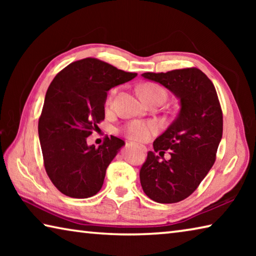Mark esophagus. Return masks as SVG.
<instances>
[{
	"label": "esophagus",
	"instance_id": "esophagus-1",
	"mask_svg": "<svg viewBox=\"0 0 256 256\" xmlns=\"http://www.w3.org/2000/svg\"><path fill=\"white\" fill-rule=\"evenodd\" d=\"M128 146H130V144H128ZM132 146V144H131ZM142 151H146V148H144V146H141V148H140Z\"/></svg>",
	"mask_w": 256,
	"mask_h": 256
}]
</instances>
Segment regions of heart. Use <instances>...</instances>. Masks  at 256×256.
I'll use <instances>...</instances> for the list:
<instances>
[{"label": "heart", "mask_w": 256, "mask_h": 256, "mask_svg": "<svg viewBox=\"0 0 256 256\" xmlns=\"http://www.w3.org/2000/svg\"><path fill=\"white\" fill-rule=\"evenodd\" d=\"M140 94L142 100L150 97L162 96L166 98V92L164 90L154 84H142L140 88ZM116 94V89L112 90L110 97L107 99V104H110L112 100V97ZM158 131V125L154 122H142V120H133V122L128 123L124 128V134L128 138L136 142H146L154 136V134Z\"/></svg>", "instance_id": "heart-1"}]
</instances>
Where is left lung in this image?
<instances>
[{"mask_svg":"<svg viewBox=\"0 0 256 256\" xmlns=\"http://www.w3.org/2000/svg\"><path fill=\"white\" fill-rule=\"evenodd\" d=\"M141 76L174 94L180 107L177 118L154 142L159 154L170 150V159L162 162L149 151L140 170L141 186L156 202H180L196 190L214 164L222 138V107L214 84L196 68Z\"/></svg>","mask_w":256,"mask_h":256,"instance_id":"obj_1","label":"left lung"}]
</instances>
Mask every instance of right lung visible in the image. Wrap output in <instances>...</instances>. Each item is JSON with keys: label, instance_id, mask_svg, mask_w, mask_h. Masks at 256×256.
<instances>
[{"label": "right lung", "instance_id": "right-lung-1", "mask_svg": "<svg viewBox=\"0 0 256 256\" xmlns=\"http://www.w3.org/2000/svg\"><path fill=\"white\" fill-rule=\"evenodd\" d=\"M136 76L97 58H84L68 64L52 81L38 136L46 172L60 192L86 198L100 190L108 164L125 142L107 136L96 148L88 146L86 138L105 118L108 90Z\"/></svg>", "mask_w": 256, "mask_h": 256}]
</instances>
